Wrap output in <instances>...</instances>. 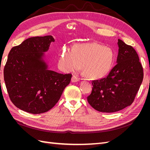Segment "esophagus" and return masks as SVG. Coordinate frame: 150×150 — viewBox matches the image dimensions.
I'll return each instance as SVG.
<instances>
[{
    "label": "esophagus",
    "instance_id": "1",
    "mask_svg": "<svg viewBox=\"0 0 150 150\" xmlns=\"http://www.w3.org/2000/svg\"><path fill=\"white\" fill-rule=\"evenodd\" d=\"M79 81V78H78V76H76V75L72 76V78H71V81H72V82L74 83V82H77V81Z\"/></svg>",
    "mask_w": 150,
    "mask_h": 150
}]
</instances>
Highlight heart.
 I'll list each match as a JSON object with an SVG mask.
<instances>
[{"label": "heart", "instance_id": "obj_1", "mask_svg": "<svg viewBox=\"0 0 150 150\" xmlns=\"http://www.w3.org/2000/svg\"><path fill=\"white\" fill-rule=\"evenodd\" d=\"M111 50L97 43L76 45L66 49L61 58V64L66 69L72 71L81 65L84 75L89 78H100L111 69L113 64Z\"/></svg>", "mask_w": 150, "mask_h": 150}]
</instances>
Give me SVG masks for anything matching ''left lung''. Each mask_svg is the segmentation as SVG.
Masks as SVG:
<instances>
[{
    "mask_svg": "<svg viewBox=\"0 0 150 150\" xmlns=\"http://www.w3.org/2000/svg\"><path fill=\"white\" fill-rule=\"evenodd\" d=\"M116 65L103 78L92 81L87 98L95 110L103 112L120 111L134 101L143 79V69L137 51L118 39Z\"/></svg>",
    "mask_w": 150,
    "mask_h": 150,
    "instance_id": "1",
    "label": "left lung"
}]
</instances>
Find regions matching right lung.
<instances>
[{
	"label": "right lung",
	"instance_id": "obj_1",
	"mask_svg": "<svg viewBox=\"0 0 150 150\" xmlns=\"http://www.w3.org/2000/svg\"><path fill=\"white\" fill-rule=\"evenodd\" d=\"M54 39L51 35L33 37L13 47L4 67V78L11 101L20 110L40 114L59 100L72 74L48 70L42 60Z\"/></svg>",
	"mask_w": 150,
	"mask_h": 150
}]
</instances>
